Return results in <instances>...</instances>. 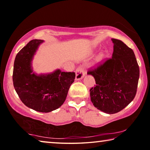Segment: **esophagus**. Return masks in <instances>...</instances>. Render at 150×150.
<instances>
[{"mask_svg":"<svg viewBox=\"0 0 150 150\" xmlns=\"http://www.w3.org/2000/svg\"><path fill=\"white\" fill-rule=\"evenodd\" d=\"M85 70L83 66H80L77 68L76 70V80H78L82 79V78L85 76Z\"/></svg>","mask_w":150,"mask_h":150,"instance_id":"esophagus-1","label":"esophagus"}]
</instances>
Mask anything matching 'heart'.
<instances>
[{
    "label": "heart",
    "mask_w": 150,
    "mask_h": 150,
    "mask_svg": "<svg viewBox=\"0 0 150 150\" xmlns=\"http://www.w3.org/2000/svg\"><path fill=\"white\" fill-rule=\"evenodd\" d=\"M102 58H103V54H99L98 55L97 58H96V61H97V62H100V60H102Z\"/></svg>",
    "instance_id": "1"
}]
</instances>
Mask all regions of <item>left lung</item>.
Here are the masks:
<instances>
[{"label": "left lung", "mask_w": 150, "mask_h": 150, "mask_svg": "<svg viewBox=\"0 0 150 150\" xmlns=\"http://www.w3.org/2000/svg\"><path fill=\"white\" fill-rule=\"evenodd\" d=\"M112 40V58L87 72L94 76L96 84L90 90L93 105L109 114L120 112L134 100L139 77V68L133 50L121 40Z\"/></svg>", "instance_id": "8db88e82"}]
</instances>
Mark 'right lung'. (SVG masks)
<instances>
[{"mask_svg": "<svg viewBox=\"0 0 150 150\" xmlns=\"http://www.w3.org/2000/svg\"><path fill=\"white\" fill-rule=\"evenodd\" d=\"M43 40H32L17 54L14 62L13 81L20 99L27 107L40 112H50L64 102L75 72H61L36 75L33 72L31 61Z\"/></svg>", "mask_w": 150, "mask_h": 150, "instance_id": "1", "label": "right lung"}]
</instances>
